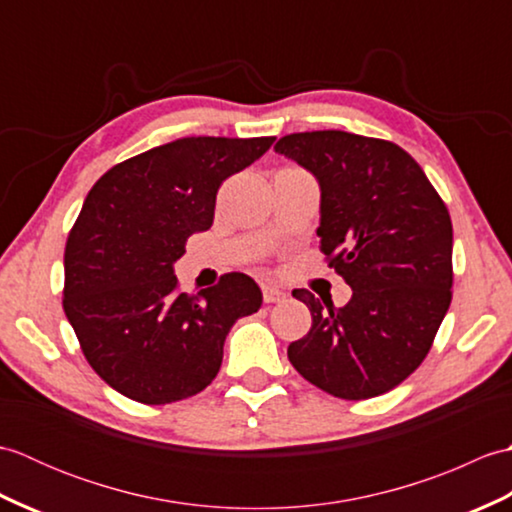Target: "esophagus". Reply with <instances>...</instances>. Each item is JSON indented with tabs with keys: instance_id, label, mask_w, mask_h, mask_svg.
I'll list each match as a JSON object with an SVG mask.
<instances>
[{
	"instance_id": "esophagus-1",
	"label": "esophagus",
	"mask_w": 512,
	"mask_h": 512,
	"mask_svg": "<svg viewBox=\"0 0 512 512\" xmlns=\"http://www.w3.org/2000/svg\"><path fill=\"white\" fill-rule=\"evenodd\" d=\"M262 290H264V301L266 303H279V301L286 299V292L277 288V286H264Z\"/></svg>"
}]
</instances>
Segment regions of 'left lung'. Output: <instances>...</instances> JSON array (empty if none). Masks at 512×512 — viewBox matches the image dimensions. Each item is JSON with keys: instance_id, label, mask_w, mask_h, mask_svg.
Listing matches in <instances>:
<instances>
[{"instance_id": "8db88e82", "label": "left lung", "mask_w": 512, "mask_h": 512, "mask_svg": "<svg viewBox=\"0 0 512 512\" xmlns=\"http://www.w3.org/2000/svg\"><path fill=\"white\" fill-rule=\"evenodd\" d=\"M275 151L319 182L321 250L347 284L343 308L295 290L312 328L288 358L312 385L365 400L400 385L431 350L451 303L453 226L405 149L341 129L288 134Z\"/></svg>"}]
</instances>
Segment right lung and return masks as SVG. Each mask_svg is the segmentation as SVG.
<instances>
[{"label": "right lung", "mask_w": 512, "mask_h": 512, "mask_svg": "<svg viewBox=\"0 0 512 512\" xmlns=\"http://www.w3.org/2000/svg\"><path fill=\"white\" fill-rule=\"evenodd\" d=\"M273 136H191L112 167L90 189L63 255V310L92 369L118 394L167 405L220 372L233 323L262 306L244 273L189 297L173 264L213 224L215 195Z\"/></svg>", "instance_id": "obj_1"}]
</instances>
